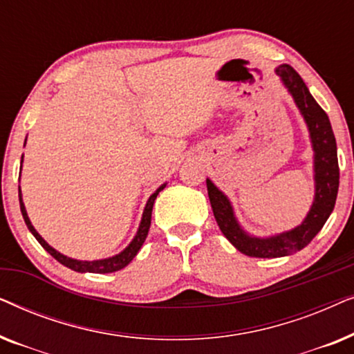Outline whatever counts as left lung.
I'll return each instance as SVG.
<instances>
[{"mask_svg": "<svg viewBox=\"0 0 354 354\" xmlns=\"http://www.w3.org/2000/svg\"><path fill=\"white\" fill-rule=\"evenodd\" d=\"M282 84L287 86L293 96L299 113L306 120L309 137H311L314 149V182L316 193L311 209L304 221L295 229L277 234L268 239L253 236L241 229L235 219L234 209L224 193L206 178L207 195H209L211 207L214 212L216 222L225 239L235 246L240 253L251 258H280V256L293 254L309 245L317 232L322 229L326 221L335 206L338 183H340V169L337 159V143L333 135L330 120L321 106L316 103L309 93L306 84L292 66L282 64L275 69Z\"/></svg>", "mask_w": 354, "mask_h": 354, "instance_id": "8db88e82", "label": "left lung"}]
</instances>
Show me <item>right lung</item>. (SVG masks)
Segmentation results:
<instances>
[{
    "mask_svg": "<svg viewBox=\"0 0 354 354\" xmlns=\"http://www.w3.org/2000/svg\"><path fill=\"white\" fill-rule=\"evenodd\" d=\"M24 158V156H22ZM166 187V183L161 185L158 188L156 192L153 193L151 196H149V200L147 203V206H145V211H143V217H142V222H140V227H138V232L137 235L133 236V240L130 241V245L125 248L124 251H120L119 254L113 256V258H106V259H98V261H79V259H72V258H67V256L61 254L59 251H56L53 246H50L46 243L45 240L41 239V235L38 234L35 230V227L32 225L30 219H28L27 216V211H26V206H24L22 203V196H21V188H19V203H21V212H22V217L24 221H26V224L28 227V230L32 232V235L35 236L38 240V243H40L43 248H45L48 253H50L53 258L56 261H59L62 266H66V268H69L72 270H77V272H93V274H108V272H115V270H120L124 269L125 266H127L130 261H132L135 256H137L138 250L142 248L145 239H147L148 235V230H149V225H151V212H153V205H154V200H156V196L159 195V192L162 190V188Z\"/></svg>",
    "mask_w": 354,
    "mask_h": 354,
    "instance_id": "1",
    "label": "right lung"
}]
</instances>
